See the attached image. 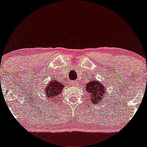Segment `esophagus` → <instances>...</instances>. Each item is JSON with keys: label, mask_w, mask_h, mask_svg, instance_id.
Wrapping results in <instances>:
<instances>
[{"label": "esophagus", "mask_w": 147, "mask_h": 147, "mask_svg": "<svg viewBox=\"0 0 147 147\" xmlns=\"http://www.w3.org/2000/svg\"><path fill=\"white\" fill-rule=\"evenodd\" d=\"M72 85L75 86H78V81H73V82H72Z\"/></svg>", "instance_id": "1"}]
</instances>
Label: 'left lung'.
I'll return each mask as SVG.
<instances>
[{
    "label": "left lung",
    "mask_w": 147,
    "mask_h": 147,
    "mask_svg": "<svg viewBox=\"0 0 147 147\" xmlns=\"http://www.w3.org/2000/svg\"><path fill=\"white\" fill-rule=\"evenodd\" d=\"M85 88L86 91L87 92V96L90 98V102L98 104L105 98L107 88L99 81H96L95 78L86 84Z\"/></svg>",
    "instance_id": "8db88e82"
}]
</instances>
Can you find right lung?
<instances>
[{
    "label": "right lung",
    "mask_w": 147,
    "mask_h": 147,
    "mask_svg": "<svg viewBox=\"0 0 147 147\" xmlns=\"http://www.w3.org/2000/svg\"><path fill=\"white\" fill-rule=\"evenodd\" d=\"M63 87H64L63 84L59 82L58 80H51L45 86L43 94L45 95L46 98L49 99V102H53L55 101L56 98L59 96Z\"/></svg>",
    "instance_id": "1"
}]
</instances>
